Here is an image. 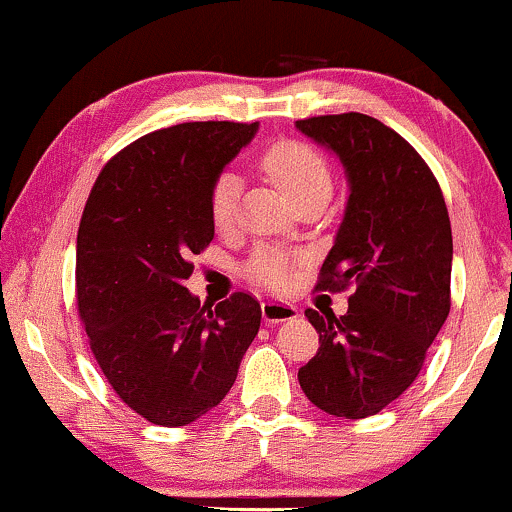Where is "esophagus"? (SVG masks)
Wrapping results in <instances>:
<instances>
[{"mask_svg":"<svg viewBox=\"0 0 512 512\" xmlns=\"http://www.w3.org/2000/svg\"><path fill=\"white\" fill-rule=\"evenodd\" d=\"M298 315L296 305L286 303V301H264L262 303V317L264 322H286V320H293V317Z\"/></svg>","mask_w":512,"mask_h":512,"instance_id":"1","label":"esophagus"}]
</instances>
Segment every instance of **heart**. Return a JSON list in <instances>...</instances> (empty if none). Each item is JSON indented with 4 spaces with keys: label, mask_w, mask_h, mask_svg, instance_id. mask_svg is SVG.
Segmentation results:
<instances>
[{
    "label": "heart",
    "mask_w": 512,
    "mask_h": 512,
    "mask_svg": "<svg viewBox=\"0 0 512 512\" xmlns=\"http://www.w3.org/2000/svg\"><path fill=\"white\" fill-rule=\"evenodd\" d=\"M260 166L269 180L291 199L293 204L310 195H327L332 190V170L330 163L320 151L298 139H281L264 149ZM236 197L238 178L231 170H223L216 175L214 185L209 190V216L219 231H228L236 219ZM248 276L255 284L267 289H284L289 284L291 272L286 257L276 252H257L248 262Z\"/></svg>",
    "instance_id": "heart-1"
}]
</instances>
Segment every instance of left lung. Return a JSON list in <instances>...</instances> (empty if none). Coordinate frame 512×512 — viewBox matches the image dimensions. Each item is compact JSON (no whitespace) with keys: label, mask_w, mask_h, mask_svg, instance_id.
<instances>
[{"label":"left lung","mask_w":512,"mask_h":512,"mask_svg":"<svg viewBox=\"0 0 512 512\" xmlns=\"http://www.w3.org/2000/svg\"><path fill=\"white\" fill-rule=\"evenodd\" d=\"M296 127L339 156L351 185L317 289L354 291L346 315L305 310L320 349L298 383L327 414L366 419L414 383L450 313L448 207L419 151L375 117L317 115Z\"/></svg>","instance_id":"1"}]
</instances>
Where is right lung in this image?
<instances>
[{"mask_svg": "<svg viewBox=\"0 0 512 512\" xmlns=\"http://www.w3.org/2000/svg\"><path fill=\"white\" fill-rule=\"evenodd\" d=\"M257 122L156 129L105 163L76 236V305L115 395L156 426H185L236 383L262 308L236 291L219 305L185 289L209 248V190Z\"/></svg>", "mask_w": 512, "mask_h": 512, "instance_id": "add662e5", "label": "right lung"}]
</instances>
